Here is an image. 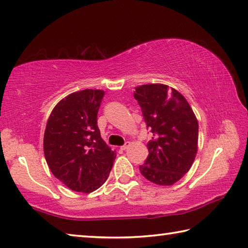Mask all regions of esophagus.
<instances>
[{
	"label": "esophagus",
	"instance_id": "1",
	"mask_svg": "<svg viewBox=\"0 0 248 248\" xmlns=\"http://www.w3.org/2000/svg\"><path fill=\"white\" fill-rule=\"evenodd\" d=\"M130 145H131V143H130V142H129V141H127V142H125V143H124V144L123 145V146H121V148H120V149H121V150H124H124H127V149L129 148V146H130Z\"/></svg>",
	"mask_w": 248,
	"mask_h": 248
}]
</instances>
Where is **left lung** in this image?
<instances>
[{
  "mask_svg": "<svg viewBox=\"0 0 248 248\" xmlns=\"http://www.w3.org/2000/svg\"><path fill=\"white\" fill-rule=\"evenodd\" d=\"M146 125L152 129L149 155L140 171L151 183L171 186L194 164L198 151V120L187 99L165 84L136 87Z\"/></svg>",
  "mask_w": 248,
  "mask_h": 248,
  "instance_id": "8db88e82",
  "label": "left lung"
}]
</instances>
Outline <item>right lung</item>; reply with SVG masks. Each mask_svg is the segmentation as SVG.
Here are the masks:
<instances>
[{"label": "right lung", "instance_id": "right-lung-1", "mask_svg": "<svg viewBox=\"0 0 248 248\" xmlns=\"http://www.w3.org/2000/svg\"><path fill=\"white\" fill-rule=\"evenodd\" d=\"M104 95L102 90L71 93L54 106L46 124V161L54 177L73 191L98 189L116 158V151L102 139L97 127Z\"/></svg>", "mask_w": 248, "mask_h": 248}]
</instances>
